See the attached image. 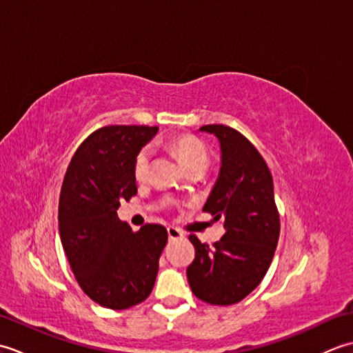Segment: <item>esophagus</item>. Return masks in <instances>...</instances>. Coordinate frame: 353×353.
Segmentation results:
<instances>
[{"label":"esophagus","instance_id":"34e87169","mask_svg":"<svg viewBox=\"0 0 353 353\" xmlns=\"http://www.w3.org/2000/svg\"><path fill=\"white\" fill-rule=\"evenodd\" d=\"M167 232H168V238H170V239H181V238H183V232L176 229V228H171V226H170V228L167 229Z\"/></svg>","mask_w":353,"mask_h":353}]
</instances>
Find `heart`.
<instances>
[{"label":"heart","instance_id":"obj_1","mask_svg":"<svg viewBox=\"0 0 353 353\" xmlns=\"http://www.w3.org/2000/svg\"><path fill=\"white\" fill-rule=\"evenodd\" d=\"M171 150L176 153L179 161L183 165L186 171H191L199 167H208L209 154L201 141L192 134H181L170 142ZM150 157H152V150L150 147H142L134 156L133 161V177L138 182H144L148 176Z\"/></svg>","mask_w":353,"mask_h":353}]
</instances>
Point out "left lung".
<instances>
[{
    "instance_id": "left-lung-1",
    "label": "left lung",
    "mask_w": 353,
    "mask_h": 353,
    "mask_svg": "<svg viewBox=\"0 0 353 353\" xmlns=\"http://www.w3.org/2000/svg\"><path fill=\"white\" fill-rule=\"evenodd\" d=\"M201 132L220 142L221 167L203 212L226 229L212 247L196 235V258L186 268L194 296L211 305H234L258 287L272 264L279 239L273 177L264 157L238 130L208 124Z\"/></svg>"
}]
</instances>
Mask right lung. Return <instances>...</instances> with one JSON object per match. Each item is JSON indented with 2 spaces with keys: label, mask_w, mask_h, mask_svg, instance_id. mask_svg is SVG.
Wrapping results in <instances>:
<instances>
[{
  "label": "right lung",
  "mask_w": 353,
  "mask_h": 353,
  "mask_svg": "<svg viewBox=\"0 0 353 353\" xmlns=\"http://www.w3.org/2000/svg\"><path fill=\"white\" fill-rule=\"evenodd\" d=\"M157 133L148 125H108L81 142L59 199V234L85 294L109 310H127L152 292L167 229L133 232L118 220L119 201L138 192L133 161Z\"/></svg>",
  "instance_id": "right-lung-1"
}]
</instances>
